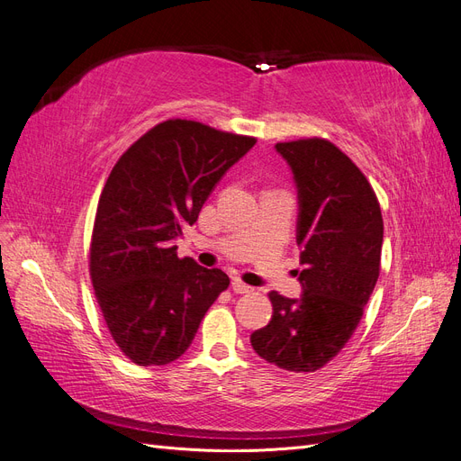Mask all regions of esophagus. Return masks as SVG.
I'll return each instance as SVG.
<instances>
[{"label": "esophagus", "mask_w": 461, "mask_h": 461, "mask_svg": "<svg viewBox=\"0 0 461 461\" xmlns=\"http://www.w3.org/2000/svg\"><path fill=\"white\" fill-rule=\"evenodd\" d=\"M232 290L236 292V294H249V292H254V288L242 283L240 278H232Z\"/></svg>", "instance_id": "obj_1"}]
</instances>
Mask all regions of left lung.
Listing matches in <instances>:
<instances>
[{
	"label": "left lung",
	"mask_w": 461,
	"mask_h": 461,
	"mask_svg": "<svg viewBox=\"0 0 461 461\" xmlns=\"http://www.w3.org/2000/svg\"><path fill=\"white\" fill-rule=\"evenodd\" d=\"M298 194L300 298L271 292V321L252 332L259 357L290 373H312L337 356L356 330L379 278L383 217L352 159L327 140L275 146Z\"/></svg>",
	"instance_id": "8db88e82"
}]
</instances>
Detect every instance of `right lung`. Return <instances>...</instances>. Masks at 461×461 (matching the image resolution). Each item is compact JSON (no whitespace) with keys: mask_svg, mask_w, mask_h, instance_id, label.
I'll return each mask as SVG.
<instances>
[{"mask_svg":"<svg viewBox=\"0 0 461 461\" xmlns=\"http://www.w3.org/2000/svg\"><path fill=\"white\" fill-rule=\"evenodd\" d=\"M256 138L171 119L134 142L97 203L90 275L111 337L138 366L183 356L229 286L221 269L176 256L175 240Z\"/></svg>","mask_w":461,"mask_h":461,"instance_id":"add662e5","label":"right lung"}]
</instances>
